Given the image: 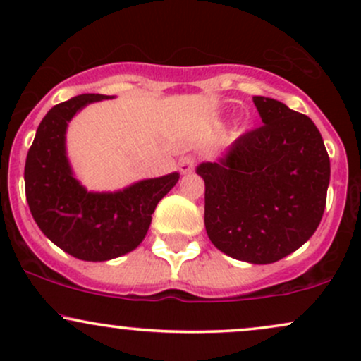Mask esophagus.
Returning <instances> with one entry per match:
<instances>
[{
	"label": "esophagus",
	"mask_w": 361,
	"mask_h": 361,
	"mask_svg": "<svg viewBox=\"0 0 361 361\" xmlns=\"http://www.w3.org/2000/svg\"><path fill=\"white\" fill-rule=\"evenodd\" d=\"M193 168H195L193 157H190V156L181 157V159H180V171L181 173H192Z\"/></svg>",
	"instance_id": "1"
}]
</instances>
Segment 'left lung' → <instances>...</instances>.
Here are the masks:
<instances>
[{"mask_svg": "<svg viewBox=\"0 0 361 361\" xmlns=\"http://www.w3.org/2000/svg\"><path fill=\"white\" fill-rule=\"evenodd\" d=\"M263 126L234 140L217 163H202L205 229L217 250L247 263H275L316 233L331 164L307 115L252 98Z\"/></svg>", "mask_w": 361, "mask_h": 361, "instance_id": "obj_1", "label": "left lung"}]
</instances>
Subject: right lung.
<instances>
[{"label": "right lung", "instance_id": "1", "mask_svg": "<svg viewBox=\"0 0 361 361\" xmlns=\"http://www.w3.org/2000/svg\"><path fill=\"white\" fill-rule=\"evenodd\" d=\"M106 94H80L42 118L25 163V195L40 231L62 251L85 261L130 252L146 238L151 215L176 185L178 173L142 180L114 193H93L73 176L66 128L76 111Z\"/></svg>", "mask_w": 361, "mask_h": 361}]
</instances>
